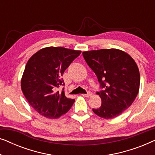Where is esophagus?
<instances>
[{"instance_id": "1", "label": "esophagus", "mask_w": 155, "mask_h": 155, "mask_svg": "<svg viewBox=\"0 0 155 155\" xmlns=\"http://www.w3.org/2000/svg\"><path fill=\"white\" fill-rule=\"evenodd\" d=\"M82 95L83 97H91L92 95V93L91 92H89L87 94H82Z\"/></svg>"}]
</instances>
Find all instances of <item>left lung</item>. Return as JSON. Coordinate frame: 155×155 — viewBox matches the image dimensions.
I'll return each mask as SVG.
<instances>
[{
	"label": "left lung",
	"mask_w": 155,
	"mask_h": 155,
	"mask_svg": "<svg viewBox=\"0 0 155 155\" xmlns=\"http://www.w3.org/2000/svg\"><path fill=\"white\" fill-rule=\"evenodd\" d=\"M82 55L104 89L97 92L101 99V107L93 109V112L106 119L117 117L138 94L140 76L136 63L117 48L87 51Z\"/></svg>",
	"instance_id": "left-lung-1"
}]
</instances>
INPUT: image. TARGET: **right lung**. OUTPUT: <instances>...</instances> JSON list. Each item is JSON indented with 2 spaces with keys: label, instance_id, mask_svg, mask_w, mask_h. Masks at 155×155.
I'll list each match as a JSON object with an SVG mask.
<instances>
[{
  "label": "right lung",
  "instance_id": "right-lung-1",
  "mask_svg": "<svg viewBox=\"0 0 155 155\" xmlns=\"http://www.w3.org/2000/svg\"><path fill=\"white\" fill-rule=\"evenodd\" d=\"M81 51L48 46L29 59L21 78V89L31 107L40 115L56 119L71 109L75 99L56 92L63 73Z\"/></svg>",
  "mask_w": 155,
  "mask_h": 155
}]
</instances>
